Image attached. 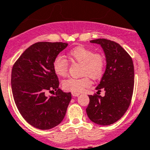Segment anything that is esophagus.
Wrapping results in <instances>:
<instances>
[{
	"instance_id": "esophagus-1",
	"label": "esophagus",
	"mask_w": 150,
	"mask_h": 150,
	"mask_svg": "<svg viewBox=\"0 0 150 150\" xmlns=\"http://www.w3.org/2000/svg\"><path fill=\"white\" fill-rule=\"evenodd\" d=\"M72 95L74 97H77L79 95V93H76V92H72Z\"/></svg>"
}]
</instances>
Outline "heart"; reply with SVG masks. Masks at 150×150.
<instances>
[{"mask_svg":"<svg viewBox=\"0 0 150 150\" xmlns=\"http://www.w3.org/2000/svg\"><path fill=\"white\" fill-rule=\"evenodd\" d=\"M69 56L74 62L81 64V78H69L62 83L64 90L79 93L91 84V79H98L103 76L106 68V58L103 54L95 53L91 49L84 46H77L69 52ZM54 72L64 77L68 74L69 64L63 57H55L52 63Z\"/></svg>","mask_w":150,"mask_h":150,"instance_id":"b5f03b06","label":"heart"}]
</instances>
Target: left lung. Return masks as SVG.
<instances>
[{
	"label": "left lung",
	"instance_id": "left-lung-1",
	"mask_svg": "<svg viewBox=\"0 0 150 150\" xmlns=\"http://www.w3.org/2000/svg\"><path fill=\"white\" fill-rule=\"evenodd\" d=\"M90 42L102 46L107 67L96 88L98 91L104 89L105 95H88L87 116L96 124L109 125L122 117L132 101L134 85L133 61L129 54L114 41L102 38Z\"/></svg>",
	"mask_w": 150,
	"mask_h": 150
}]
</instances>
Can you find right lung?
<instances>
[{
  "mask_svg": "<svg viewBox=\"0 0 150 150\" xmlns=\"http://www.w3.org/2000/svg\"><path fill=\"white\" fill-rule=\"evenodd\" d=\"M67 46L62 42H38L26 49L13 66L11 86L14 101L22 117L34 128H52L65 116L71 93L59 88V80L52 63ZM54 90L55 96H45L46 91Z\"/></svg>",
  "mask_w": 150,
  "mask_h": 150,
  "instance_id": "right-lung-1",
  "label": "right lung"
}]
</instances>
